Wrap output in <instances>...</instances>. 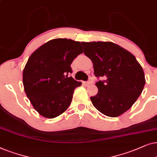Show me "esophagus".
I'll list each match as a JSON object with an SVG mask.
<instances>
[{
  "mask_svg": "<svg viewBox=\"0 0 157 157\" xmlns=\"http://www.w3.org/2000/svg\"><path fill=\"white\" fill-rule=\"evenodd\" d=\"M93 81H91V80H90V81H87V82H85L84 83H83V84H84L85 86H89L90 85H91V84H93Z\"/></svg>",
  "mask_w": 157,
  "mask_h": 157,
  "instance_id": "1",
  "label": "esophagus"
}]
</instances>
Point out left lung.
<instances>
[{
  "instance_id": "obj_1",
  "label": "left lung",
  "mask_w": 157,
  "mask_h": 157,
  "mask_svg": "<svg viewBox=\"0 0 157 157\" xmlns=\"http://www.w3.org/2000/svg\"><path fill=\"white\" fill-rule=\"evenodd\" d=\"M84 54L93 63L97 95L90 97L100 113L118 117L127 111L141 95L145 85L142 67L131 52L111 41L82 42Z\"/></svg>"
}]
</instances>
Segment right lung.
<instances>
[{
  "mask_svg": "<svg viewBox=\"0 0 157 157\" xmlns=\"http://www.w3.org/2000/svg\"><path fill=\"white\" fill-rule=\"evenodd\" d=\"M83 52L80 41L54 39L35 50L23 71V85L33 108L54 118L67 109L76 87L82 82L68 77L71 64Z\"/></svg>",
  "mask_w": 157,
  "mask_h": 157,
  "instance_id": "right-lung-1",
  "label": "right lung"
}]
</instances>
